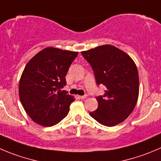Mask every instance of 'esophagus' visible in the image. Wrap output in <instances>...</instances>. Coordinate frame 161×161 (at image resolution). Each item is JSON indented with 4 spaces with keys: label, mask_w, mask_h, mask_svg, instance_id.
<instances>
[{
    "label": "esophagus",
    "mask_w": 161,
    "mask_h": 161,
    "mask_svg": "<svg viewBox=\"0 0 161 161\" xmlns=\"http://www.w3.org/2000/svg\"><path fill=\"white\" fill-rule=\"evenodd\" d=\"M79 97H80L81 99H85V98L87 97V95H83V96H79Z\"/></svg>",
    "instance_id": "obj_1"
}]
</instances>
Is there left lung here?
I'll return each instance as SVG.
<instances>
[{"mask_svg": "<svg viewBox=\"0 0 161 161\" xmlns=\"http://www.w3.org/2000/svg\"><path fill=\"white\" fill-rule=\"evenodd\" d=\"M90 64L97 84L105 86L104 96L97 97L98 108L90 116L107 127H113L131 114L139 94V79L131 57L111 45L82 51Z\"/></svg>", "mask_w": 161, "mask_h": 161, "instance_id": "obj_1", "label": "left lung"}]
</instances>
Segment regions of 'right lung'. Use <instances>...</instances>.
<instances>
[{
	"label": "right lung",
	"instance_id": "obj_1",
	"mask_svg": "<svg viewBox=\"0 0 161 161\" xmlns=\"http://www.w3.org/2000/svg\"><path fill=\"white\" fill-rule=\"evenodd\" d=\"M78 52L47 47L29 60L19 83L23 108L36 124L51 127L61 121L75 101L61 90L69 67Z\"/></svg>",
	"mask_w": 161,
	"mask_h": 161
}]
</instances>
